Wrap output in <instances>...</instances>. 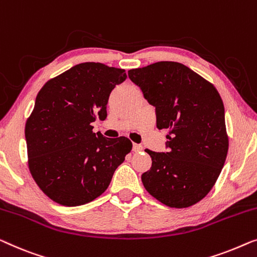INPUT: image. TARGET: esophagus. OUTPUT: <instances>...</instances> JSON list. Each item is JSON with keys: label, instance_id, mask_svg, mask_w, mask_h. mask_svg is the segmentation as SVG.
Wrapping results in <instances>:
<instances>
[{"label": "esophagus", "instance_id": "34e87169", "mask_svg": "<svg viewBox=\"0 0 257 257\" xmlns=\"http://www.w3.org/2000/svg\"><path fill=\"white\" fill-rule=\"evenodd\" d=\"M133 152H136V153H138V152H141L144 150V146L143 145H140V144H133Z\"/></svg>", "mask_w": 257, "mask_h": 257}]
</instances>
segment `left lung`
<instances>
[{
  "instance_id": "8db88e82",
  "label": "left lung",
  "mask_w": 257,
  "mask_h": 257,
  "mask_svg": "<svg viewBox=\"0 0 257 257\" xmlns=\"http://www.w3.org/2000/svg\"><path fill=\"white\" fill-rule=\"evenodd\" d=\"M128 77L155 106L156 127L167 128L166 153L146 150V190L169 207L195 205L211 191L228 152L224 103L213 84L189 67L160 61L128 70Z\"/></svg>"
}]
</instances>
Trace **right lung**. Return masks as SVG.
Masks as SVG:
<instances>
[{
    "label": "right lung",
    "instance_id": "obj_1",
    "mask_svg": "<svg viewBox=\"0 0 257 257\" xmlns=\"http://www.w3.org/2000/svg\"><path fill=\"white\" fill-rule=\"evenodd\" d=\"M124 69L83 62L48 80L25 124L28 163L33 180L53 202L79 206L109 187L132 150L126 137L111 139L91 125L106 118L111 91L124 82Z\"/></svg>",
    "mask_w": 257,
    "mask_h": 257
}]
</instances>
